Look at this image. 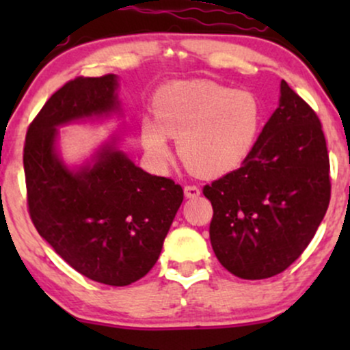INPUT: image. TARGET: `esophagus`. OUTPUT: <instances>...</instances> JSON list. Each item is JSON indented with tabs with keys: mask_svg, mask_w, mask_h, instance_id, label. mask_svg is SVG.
Instances as JSON below:
<instances>
[{
	"mask_svg": "<svg viewBox=\"0 0 350 350\" xmlns=\"http://www.w3.org/2000/svg\"><path fill=\"white\" fill-rule=\"evenodd\" d=\"M199 194H200V189L199 186H196V184H186V186H184V196H186L187 199L198 198Z\"/></svg>",
	"mask_w": 350,
	"mask_h": 350,
	"instance_id": "obj_1",
	"label": "esophagus"
}]
</instances>
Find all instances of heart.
Segmentation results:
<instances>
[{
  "mask_svg": "<svg viewBox=\"0 0 350 350\" xmlns=\"http://www.w3.org/2000/svg\"><path fill=\"white\" fill-rule=\"evenodd\" d=\"M154 116H143L139 135L158 166L172 158L178 138L180 159L202 176L237 170L250 152L260 128V105L247 90H232L211 80L172 82L152 100Z\"/></svg>",
  "mask_w": 350,
  "mask_h": 350,
  "instance_id": "b5f03b06",
  "label": "heart"
}]
</instances>
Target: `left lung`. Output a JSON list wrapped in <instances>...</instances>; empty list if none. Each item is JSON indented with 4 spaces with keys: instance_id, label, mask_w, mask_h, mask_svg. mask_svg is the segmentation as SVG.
<instances>
[{
    "instance_id": "8db88e82",
    "label": "left lung",
    "mask_w": 350,
    "mask_h": 350,
    "mask_svg": "<svg viewBox=\"0 0 350 350\" xmlns=\"http://www.w3.org/2000/svg\"><path fill=\"white\" fill-rule=\"evenodd\" d=\"M280 105L239 170L204 186L211 243L222 267L243 280L284 271L314 237L331 199L329 154L311 107L280 85Z\"/></svg>"
}]
</instances>
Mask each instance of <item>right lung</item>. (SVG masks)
I'll return each mask as SVG.
<instances>
[{
  "instance_id": "add662e5",
  "label": "right lung",
  "mask_w": 350,
  "mask_h": 350,
  "mask_svg": "<svg viewBox=\"0 0 350 350\" xmlns=\"http://www.w3.org/2000/svg\"><path fill=\"white\" fill-rule=\"evenodd\" d=\"M116 88L113 74L59 88L27 128L23 163L39 235L80 275L126 286L158 262L183 187L135 166L116 138L79 170H69L55 150L57 126L120 111Z\"/></svg>"
}]
</instances>
